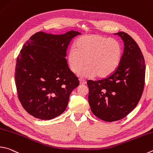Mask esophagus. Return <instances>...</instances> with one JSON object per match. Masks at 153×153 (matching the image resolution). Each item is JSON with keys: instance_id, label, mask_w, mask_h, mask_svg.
<instances>
[{"instance_id": "esophagus-1", "label": "esophagus", "mask_w": 153, "mask_h": 153, "mask_svg": "<svg viewBox=\"0 0 153 153\" xmlns=\"http://www.w3.org/2000/svg\"><path fill=\"white\" fill-rule=\"evenodd\" d=\"M79 83H80V84H82V85H85L86 84V81L84 79H79Z\"/></svg>"}]
</instances>
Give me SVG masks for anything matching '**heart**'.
Segmentation results:
<instances>
[{
    "label": "heart",
    "mask_w": 153,
    "mask_h": 153,
    "mask_svg": "<svg viewBox=\"0 0 153 153\" xmlns=\"http://www.w3.org/2000/svg\"><path fill=\"white\" fill-rule=\"evenodd\" d=\"M123 48L114 38H108L94 34L79 37L68 53L69 68L78 74L85 63L88 65L79 74L82 77L96 76L104 78L117 69L120 62Z\"/></svg>",
    "instance_id": "obj_1"
}]
</instances>
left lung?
Here are the masks:
<instances>
[{
	"instance_id": "8db88e82",
	"label": "left lung",
	"mask_w": 153,
	"mask_h": 153,
	"mask_svg": "<svg viewBox=\"0 0 153 153\" xmlns=\"http://www.w3.org/2000/svg\"><path fill=\"white\" fill-rule=\"evenodd\" d=\"M124 53L114 73L97 81L88 80V102L91 112L105 122L124 118L134 110L142 96L145 80V62L136 41L124 32Z\"/></svg>"
}]
</instances>
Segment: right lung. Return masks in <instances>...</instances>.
<instances>
[{"mask_svg": "<svg viewBox=\"0 0 153 153\" xmlns=\"http://www.w3.org/2000/svg\"><path fill=\"white\" fill-rule=\"evenodd\" d=\"M80 34L37 32L24 44L16 59L15 84L21 105L34 117L51 120L67 108L79 82L65 57L71 40Z\"/></svg>", "mask_w": 153, "mask_h": 153, "instance_id": "add662e5", "label": "right lung"}]
</instances>
